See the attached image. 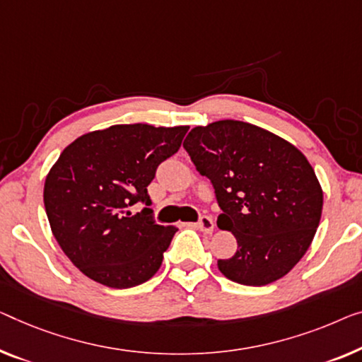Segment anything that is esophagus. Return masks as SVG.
Returning <instances> with one entry per match:
<instances>
[{"instance_id":"esophagus-1","label":"esophagus","mask_w":362,"mask_h":362,"mask_svg":"<svg viewBox=\"0 0 362 362\" xmlns=\"http://www.w3.org/2000/svg\"><path fill=\"white\" fill-rule=\"evenodd\" d=\"M198 228H199V230H203V233L211 234L214 230L213 218H209V216H202V218H199V221H198Z\"/></svg>"}]
</instances>
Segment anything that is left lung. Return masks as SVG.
Returning <instances> with one entry per match:
<instances>
[{
	"mask_svg": "<svg viewBox=\"0 0 362 362\" xmlns=\"http://www.w3.org/2000/svg\"><path fill=\"white\" fill-rule=\"evenodd\" d=\"M183 148L213 183L223 213L219 229L235 235L237 252L219 272L245 286L283 278L309 249L323 193L300 151L260 127L219 120L193 128Z\"/></svg>",
	"mask_w": 362,
	"mask_h": 362,
	"instance_id": "obj_1",
	"label": "left lung"
}]
</instances>
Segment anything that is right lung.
<instances>
[{
	"label": "right lung",
	"instance_id": "1",
	"mask_svg": "<svg viewBox=\"0 0 362 362\" xmlns=\"http://www.w3.org/2000/svg\"><path fill=\"white\" fill-rule=\"evenodd\" d=\"M188 127L146 123L86 133L64 148L48 172L43 203L62 250L86 276L115 289L153 278L177 233L160 226L148 185L160 163L179 151Z\"/></svg>",
	"mask_w": 362,
	"mask_h": 362
}]
</instances>
